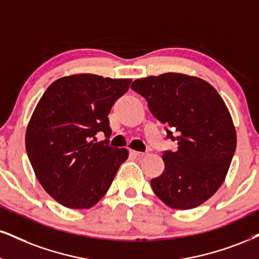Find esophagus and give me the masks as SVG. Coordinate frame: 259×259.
<instances>
[{"mask_svg":"<svg viewBox=\"0 0 259 259\" xmlns=\"http://www.w3.org/2000/svg\"><path fill=\"white\" fill-rule=\"evenodd\" d=\"M131 152H132V154L133 155H135V156H137V157H143V156H145L146 154H145V152H140V151H135V150H132V151H131Z\"/></svg>","mask_w":259,"mask_h":259,"instance_id":"34e87169","label":"esophagus"}]
</instances>
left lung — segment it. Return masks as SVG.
Returning a JSON list of instances; mask_svg holds the SVG:
<instances>
[{"instance_id": "1", "label": "left lung", "mask_w": 259, "mask_h": 259, "mask_svg": "<svg viewBox=\"0 0 259 259\" xmlns=\"http://www.w3.org/2000/svg\"><path fill=\"white\" fill-rule=\"evenodd\" d=\"M156 119L165 124L177 151H163L164 170L151 187L165 205L193 209L206 202L225 181L237 146V133L219 92L203 79L180 73L137 79Z\"/></svg>"}]
</instances>
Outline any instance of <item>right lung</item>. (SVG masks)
Instances as JSON below:
<instances>
[{
  "mask_svg": "<svg viewBox=\"0 0 259 259\" xmlns=\"http://www.w3.org/2000/svg\"><path fill=\"white\" fill-rule=\"evenodd\" d=\"M131 79L75 74L54 81L38 102L26 130V151L34 174L54 199L69 209H89L109 190L128 158L126 149L96 135H111V107Z\"/></svg>",
  "mask_w": 259,
  "mask_h": 259,
  "instance_id": "right-lung-1",
  "label": "right lung"
}]
</instances>
